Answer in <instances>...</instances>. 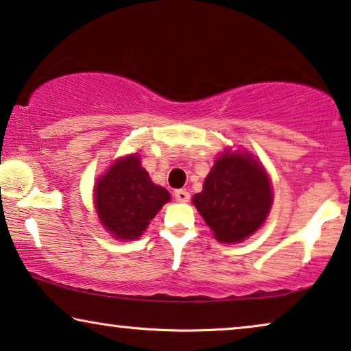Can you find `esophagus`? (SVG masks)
Segmentation results:
<instances>
[{
  "label": "esophagus",
  "mask_w": 351,
  "mask_h": 351,
  "mask_svg": "<svg viewBox=\"0 0 351 351\" xmlns=\"http://www.w3.org/2000/svg\"><path fill=\"white\" fill-rule=\"evenodd\" d=\"M174 198L179 201V203H186V201L190 199V193L186 190H176Z\"/></svg>",
  "instance_id": "34e87169"
}]
</instances>
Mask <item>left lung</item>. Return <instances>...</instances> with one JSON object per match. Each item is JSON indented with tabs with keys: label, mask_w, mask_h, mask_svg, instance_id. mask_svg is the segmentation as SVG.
Instances as JSON below:
<instances>
[{
	"label": "left lung",
	"mask_w": 351,
	"mask_h": 351,
	"mask_svg": "<svg viewBox=\"0 0 351 351\" xmlns=\"http://www.w3.org/2000/svg\"><path fill=\"white\" fill-rule=\"evenodd\" d=\"M271 185L249 153L217 158L193 204L222 243H239L263 223L271 208Z\"/></svg>",
	"instance_id": "8db88e82"
}]
</instances>
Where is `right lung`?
Instances as JSON below:
<instances>
[{
	"label": "right lung",
	"instance_id": "add662e5",
	"mask_svg": "<svg viewBox=\"0 0 351 351\" xmlns=\"http://www.w3.org/2000/svg\"><path fill=\"white\" fill-rule=\"evenodd\" d=\"M169 199L167 190L150 180L137 155L118 160L95 186L100 222L114 238L121 239L141 237Z\"/></svg>",
	"mask_w": 351,
	"mask_h": 351
}]
</instances>
